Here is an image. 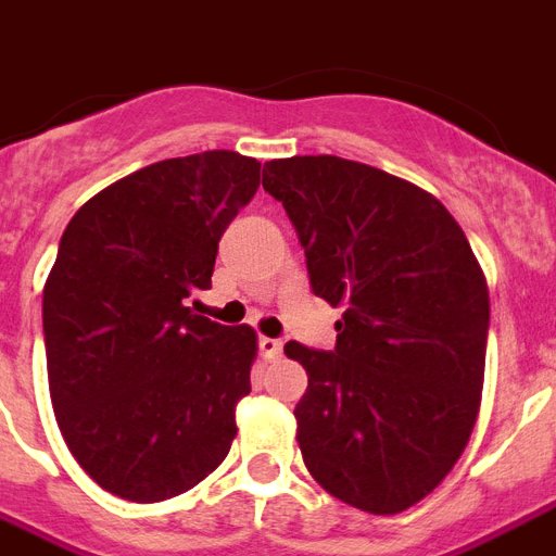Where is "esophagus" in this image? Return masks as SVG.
Returning <instances> with one entry per match:
<instances>
[{"label": "esophagus", "instance_id": "obj_1", "mask_svg": "<svg viewBox=\"0 0 556 556\" xmlns=\"http://www.w3.org/2000/svg\"><path fill=\"white\" fill-rule=\"evenodd\" d=\"M260 354H263L265 359H277V356L282 354V342L274 340V337H260Z\"/></svg>", "mask_w": 556, "mask_h": 556}]
</instances>
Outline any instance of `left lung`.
Segmentation results:
<instances>
[{"instance_id":"1","label":"left lung","mask_w":556,"mask_h":556,"mask_svg":"<svg viewBox=\"0 0 556 556\" xmlns=\"http://www.w3.org/2000/svg\"><path fill=\"white\" fill-rule=\"evenodd\" d=\"M305 248L311 291L342 308L337 345L288 342L308 371L293 408L311 477L342 503L400 514L454 468L477 422L489 286L431 193L342 156L265 162Z\"/></svg>"}]
</instances>
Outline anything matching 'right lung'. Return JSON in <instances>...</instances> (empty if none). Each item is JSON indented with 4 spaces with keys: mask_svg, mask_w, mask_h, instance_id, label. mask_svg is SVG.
Listing matches in <instances>:
<instances>
[{
    "mask_svg": "<svg viewBox=\"0 0 556 556\" xmlns=\"http://www.w3.org/2000/svg\"><path fill=\"white\" fill-rule=\"evenodd\" d=\"M260 188V162L205 151L153 162L85 202L42 293L59 431L90 480L130 503L193 489L231 451L256 333L188 308Z\"/></svg>",
    "mask_w": 556,
    "mask_h": 556,
    "instance_id": "obj_1",
    "label": "right lung"
}]
</instances>
